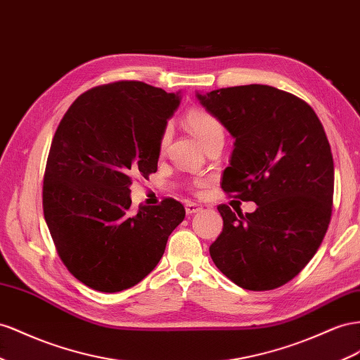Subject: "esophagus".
Instances as JSON below:
<instances>
[{
    "label": "esophagus",
    "instance_id": "34e87169",
    "mask_svg": "<svg viewBox=\"0 0 360 360\" xmlns=\"http://www.w3.org/2000/svg\"><path fill=\"white\" fill-rule=\"evenodd\" d=\"M184 209H186V213H188V215H193V213H197V212H200L201 210V207L198 206V204H195V202H186V207H184Z\"/></svg>",
    "mask_w": 360,
    "mask_h": 360
}]
</instances>
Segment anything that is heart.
I'll use <instances>...</instances> for the list:
<instances>
[{"instance_id":"obj_1","label":"heart","mask_w":360,"mask_h":360,"mask_svg":"<svg viewBox=\"0 0 360 360\" xmlns=\"http://www.w3.org/2000/svg\"><path fill=\"white\" fill-rule=\"evenodd\" d=\"M186 127L193 136H195V139L202 145V148L206 147V145H209L212 141H215L218 138H224V130H222L218 120L201 110H193L186 115ZM168 141H169V130L165 131L162 136L160 150H165V147L168 145Z\"/></svg>"}]
</instances>
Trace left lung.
Segmentation results:
<instances>
[{
  "mask_svg": "<svg viewBox=\"0 0 360 360\" xmlns=\"http://www.w3.org/2000/svg\"><path fill=\"white\" fill-rule=\"evenodd\" d=\"M195 96L235 139L222 189L257 204L245 215L218 206L224 227L210 257L240 288L276 289L315 256L332 217L335 168L323 124L307 103L266 84Z\"/></svg>",
  "mask_w": 360,
  "mask_h": 360,
  "instance_id": "1",
  "label": "left lung"
}]
</instances>
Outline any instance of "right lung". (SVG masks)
Returning <instances> with one entry per match:
<instances>
[{"label":"right lung","mask_w":360,"mask_h":360,"mask_svg":"<svg viewBox=\"0 0 360 360\" xmlns=\"http://www.w3.org/2000/svg\"><path fill=\"white\" fill-rule=\"evenodd\" d=\"M181 100L142 82L82 94L62 118L44 177V215L70 273L100 292L138 285L184 219L172 198L130 209L134 176L158 171L160 139Z\"/></svg>","instance_id":"right-lung-1"}]
</instances>
